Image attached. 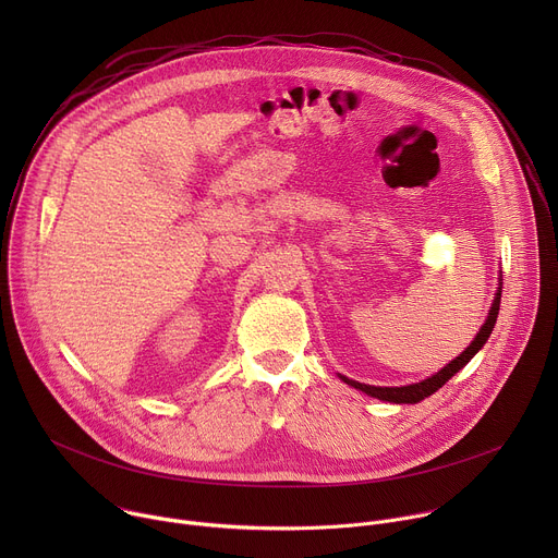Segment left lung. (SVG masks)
<instances>
[{"label":"left lung","instance_id":"8db88e82","mask_svg":"<svg viewBox=\"0 0 558 558\" xmlns=\"http://www.w3.org/2000/svg\"><path fill=\"white\" fill-rule=\"evenodd\" d=\"M501 276H499V287H497V293H495V300H493V306L488 311V317L486 323L482 325L480 333L474 336V340L470 342V347L459 355L454 357L450 364H446L441 371H437L435 375L417 381V384H409V386H371V384H362V381H355V379H349L344 375H340V379L371 397H375V400H381V402H390V404H417L422 400H426L428 395L437 392L454 373H459L476 353H480L484 349V344L488 342L493 329H495V323H497V315H499V304H501Z\"/></svg>","mask_w":558,"mask_h":558}]
</instances>
